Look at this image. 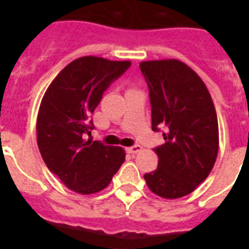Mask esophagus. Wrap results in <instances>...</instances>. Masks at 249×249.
Instances as JSON below:
<instances>
[{
    "label": "esophagus",
    "mask_w": 249,
    "mask_h": 249,
    "mask_svg": "<svg viewBox=\"0 0 249 249\" xmlns=\"http://www.w3.org/2000/svg\"><path fill=\"white\" fill-rule=\"evenodd\" d=\"M126 151H128L129 154L134 155V154H138V152L142 151V146H140V144H134V146H132V147L126 148Z\"/></svg>",
    "instance_id": "obj_1"
}]
</instances>
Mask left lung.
<instances>
[{
	"label": "left lung",
	"instance_id": "obj_1",
	"mask_svg": "<svg viewBox=\"0 0 249 249\" xmlns=\"http://www.w3.org/2000/svg\"><path fill=\"white\" fill-rule=\"evenodd\" d=\"M151 103L152 130L165 143L154 148L159 164L143 176L165 199L193 193L211 173L218 154V121L212 97L194 70L177 59L141 62Z\"/></svg>",
	"mask_w": 249,
	"mask_h": 249
}]
</instances>
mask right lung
<instances>
[{
    "label": "right lung",
    "mask_w": 249,
    "mask_h": 249,
    "mask_svg": "<svg viewBox=\"0 0 249 249\" xmlns=\"http://www.w3.org/2000/svg\"><path fill=\"white\" fill-rule=\"evenodd\" d=\"M130 67L129 60L81 56L66 66L49 85L37 115V144L50 172L68 189L89 195L106 189L125 151L86 140L90 119L107 88Z\"/></svg>",
    "instance_id": "add662e5"
}]
</instances>
